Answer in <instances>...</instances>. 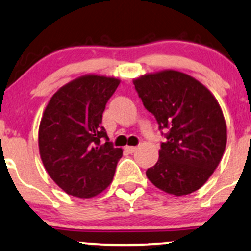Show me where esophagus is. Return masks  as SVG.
<instances>
[{
	"label": "esophagus",
	"mask_w": 251,
	"mask_h": 251,
	"mask_svg": "<svg viewBox=\"0 0 251 251\" xmlns=\"http://www.w3.org/2000/svg\"><path fill=\"white\" fill-rule=\"evenodd\" d=\"M125 150L127 151L128 153H134L135 151L138 150V147H135V146H126V147H125Z\"/></svg>",
	"instance_id": "esophagus-1"
}]
</instances>
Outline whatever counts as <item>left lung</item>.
<instances>
[{
  "instance_id": "obj_1",
  "label": "left lung",
  "mask_w": 251,
  "mask_h": 251,
  "mask_svg": "<svg viewBox=\"0 0 251 251\" xmlns=\"http://www.w3.org/2000/svg\"><path fill=\"white\" fill-rule=\"evenodd\" d=\"M144 106L165 129L159 160L146 171L156 188L171 195L201 188L221 161L227 126L216 98L183 72L164 70L133 80Z\"/></svg>"
}]
</instances>
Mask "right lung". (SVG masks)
<instances>
[{"instance_id": "obj_1", "label": "right lung", "mask_w": 251, "mask_h": 251, "mask_svg": "<svg viewBox=\"0 0 251 251\" xmlns=\"http://www.w3.org/2000/svg\"><path fill=\"white\" fill-rule=\"evenodd\" d=\"M119 83L114 77L85 75L60 87L45 107L39 154L48 174L66 194L93 198L112 182L123 150L108 141L101 119Z\"/></svg>"}]
</instances>
